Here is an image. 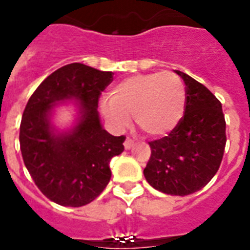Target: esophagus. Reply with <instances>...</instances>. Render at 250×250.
Instances as JSON below:
<instances>
[{
    "instance_id": "1",
    "label": "esophagus",
    "mask_w": 250,
    "mask_h": 250,
    "mask_svg": "<svg viewBox=\"0 0 250 250\" xmlns=\"http://www.w3.org/2000/svg\"><path fill=\"white\" fill-rule=\"evenodd\" d=\"M133 146V140H131V139H125V149H131Z\"/></svg>"
}]
</instances>
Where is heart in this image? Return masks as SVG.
<instances>
[{
    "mask_svg": "<svg viewBox=\"0 0 250 250\" xmlns=\"http://www.w3.org/2000/svg\"><path fill=\"white\" fill-rule=\"evenodd\" d=\"M186 90L173 72L133 74L112 87L110 98L102 101L101 110L117 129L135 122L150 136H164L176 128L184 117Z\"/></svg>",
    "mask_w": 250,
    "mask_h": 250,
    "instance_id": "heart-1",
    "label": "heart"
}]
</instances>
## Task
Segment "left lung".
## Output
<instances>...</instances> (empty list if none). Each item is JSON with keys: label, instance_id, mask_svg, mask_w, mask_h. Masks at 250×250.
Here are the masks:
<instances>
[{"label": "left lung", "instance_id": "obj_1", "mask_svg": "<svg viewBox=\"0 0 250 250\" xmlns=\"http://www.w3.org/2000/svg\"><path fill=\"white\" fill-rule=\"evenodd\" d=\"M176 73L186 85L185 114L167 136L149 143L144 177L161 193L184 197L216 174L226 148V121L222 104L205 85L184 72Z\"/></svg>", "mask_w": 250, "mask_h": 250}]
</instances>
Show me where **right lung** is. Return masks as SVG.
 Wrapping results in <instances>:
<instances>
[{
	"instance_id": "1",
	"label": "right lung",
	"mask_w": 250,
	"mask_h": 250,
	"mask_svg": "<svg viewBox=\"0 0 250 250\" xmlns=\"http://www.w3.org/2000/svg\"><path fill=\"white\" fill-rule=\"evenodd\" d=\"M104 72L81 62L55 70L30 97L21 122L19 143L24 165L42 193L66 207H81L98 197L111 178L110 161L125 150V136L102 127L98 98L112 81ZM73 100L75 125L59 131L54 110Z\"/></svg>"
}]
</instances>
